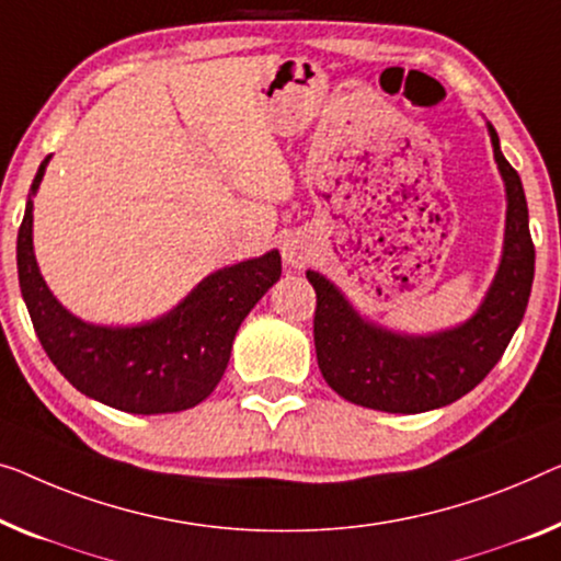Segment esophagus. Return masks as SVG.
Wrapping results in <instances>:
<instances>
[{"instance_id": "esophagus-1", "label": "esophagus", "mask_w": 561, "mask_h": 561, "mask_svg": "<svg viewBox=\"0 0 561 561\" xmlns=\"http://www.w3.org/2000/svg\"><path fill=\"white\" fill-rule=\"evenodd\" d=\"M282 256L291 270H302L309 262V256H312V247H309V241L305 237H289L282 244Z\"/></svg>"}]
</instances>
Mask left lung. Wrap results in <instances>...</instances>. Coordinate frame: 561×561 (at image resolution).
<instances>
[{
  "mask_svg": "<svg viewBox=\"0 0 561 561\" xmlns=\"http://www.w3.org/2000/svg\"><path fill=\"white\" fill-rule=\"evenodd\" d=\"M491 146L506 186L504 252L471 320L433 334H400L367 322L320 272L314 287V350L322 378L350 403L386 413H425L463 398L491 373L526 312L534 282V241L519 173Z\"/></svg>",
  "mask_w": 561,
  "mask_h": 561,
  "instance_id": "1",
  "label": "left lung"
}]
</instances>
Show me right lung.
<instances>
[{"label":"right lung","instance_id":"add662e5","mask_svg":"<svg viewBox=\"0 0 561 561\" xmlns=\"http://www.w3.org/2000/svg\"><path fill=\"white\" fill-rule=\"evenodd\" d=\"M49 156L39 163L32 194ZM16 272L24 305L53 365L72 388L125 413H179L211 396L227 370L239 324L279 279L277 249L208 277L169 314L136 328L82 322L57 302L32 249V198L16 233Z\"/></svg>","mask_w":561,"mask_h":561}]
</instances>
